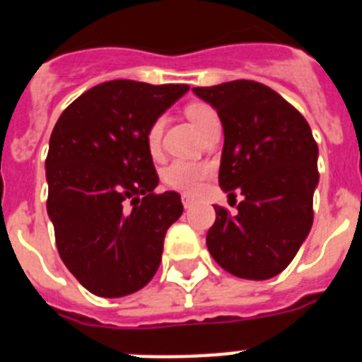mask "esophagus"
Listing matches in <instances>:
<instances>
[{"mask_svg":"<svg viewBox=\"0 0 362 362\" xmlns=\"http://www.w3.org/2000/svg\"><path fill=\"white\" fill-rule=\"evenodd\" d=\"M181 201H183V206H185V209H190L192 204H194V197L187 196V194H185V196L181 197Z\"/></svg>","mask_w":362,"mask_h":362,"instance_id":"esophagus-1","label":"esophagus"}]
</instances>
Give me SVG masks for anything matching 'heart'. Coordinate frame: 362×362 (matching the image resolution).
<instances>
[{
    "instance_id": "1",
    "label": "heart",
    "mask_w": 362,
    "mask_h": 362,
    "mask_svg": "<svg viewBox=\"0 0 362 362\" xmlns=\"http://www.w3.org/2000/svg\"><path fill=\"white\" fill-rule=\"evenodd\" d=\"M185 112H187V117L192 121V124L199 132L204 129V124L210 123L212 119H217L216 112L209 105L201 103V101H194V103L187 105ZM163 127H165V121H163V117H158V119L150 124L148 132H146V145H148V150L153 156L161 148ZM209 175V165H203V163L197 161H188V159H175L170 165L165 166V170H163V183L166 187L174 188V190L185 192V194H196Z\"/></svg>"
}]
</instances>
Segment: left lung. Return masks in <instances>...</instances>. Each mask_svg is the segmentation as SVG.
<instances>
[{"instance_id": "8db88e82", "label": "left lung", "mask_w": 362, "mask_h": 362, "mask_svg": "<svg viewBox=\"0 0 362 362\" xmlns=\"http://www.w3.org/2000/svg\"><path fill=\"white\" fill-rule=\"evenodd\" d=\"M192 90L216 108L225 130L219 187L230 199L243 196L233 216L214 204L209 252L232 276L270 279L292 263L312 228L317 143L305 117L263 83Z\"/></svg>"}]
</instances>
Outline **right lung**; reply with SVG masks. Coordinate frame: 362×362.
Segmentation results:
<instances>
[{
    "label": "right lung",
    "mask_w": 362,
    "mask_h": 362,
    "mask_svg": "<svg viewBox=\"0 0 362 362\" xmlns=\"http://www.w3.org/2000/svg\"><path fill=\"white\" fill-rule=\"evenodd\" d=\"M187 92L188 85L101 83L54 127L47 212L59 257L94 296H130L158 272L165 233L183 204L177 192L153 194L159 177L146 132ZM129 199L132 209L124 206Z\"/></svg>",
    "instance_id": "right-lung-1"
}]
</instances>
